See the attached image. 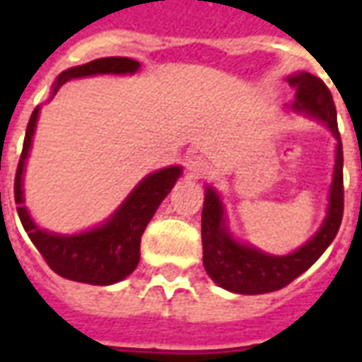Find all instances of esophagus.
I'll return each mask as SVG.
<instances>
[{
  "label": "esophagus",
  "mask_w": 362,
  "mask_h": 362,
  "mask_svg": "<svg viewBox=\"0 0 362 362\" xmlns=\"http://www.w3.org/2000/svg\"><path fill=\"white\" fill-rule=\"evenodd\" d=\"M207 170H209V163L202 155H192L186 158V173L189 178H202Z\"/></svg>",
  "instance_id": "1"
}]
</instances>
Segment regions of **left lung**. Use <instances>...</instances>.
I'll list each match as a JSON object with an SVG mask.
<instances>
[{"mask_svg":"<svg viewBox=\"0 0 362 362\" xmlns=\"http://www.w3.org/2000/svg\"><path fill=\"white\" fill-rule=\"evenodd\" d=\"M295 87V103L288 106L296 114L318 119L335 137V165L327 194L326 217L314 235L285 256L262 252L256 246L240 243L228 228V217L223 197L213 186H205L202 211V243L204 267L219 287L238 295H264L287 287L304 273L334 243L343 217V149L337 129V114L332 93L322 79L308 71L288 75Z\"/></svg>","mask_w":362,"mask_h":362,"instance_id":"1","label":"left lung"}]
</instances>
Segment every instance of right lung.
<instances>
[{"label":"right lung","mask_w":362,"mask_h":362,"mask_svg":"<svg viewBox=\"0 0 362 362\" xmlns=\"http://www.w3.org/2000/svg\"><path fill=\"white\" fill-rule=\"evenodd\" d=\"M139 62L129 58H100L83 66L69 67L58 75L52 87L50 100L64 83L90 75H134L139 71ZM40 106H36L28 119L23 153L15 174V204L17 213L38 252L46 264L66 279L89 283V285H114L126 279L139 264V244L145 227L163 204L176 180L182 176V166H166L157 173L147 174L129 196L118 205L108 219L75 235H62L38 227L25 205L23 174L27 166L28 153L33 147L36 122ZM1 196V194H0Z\"/></svg>","instance_id":"add662e5"}]
</instances>
